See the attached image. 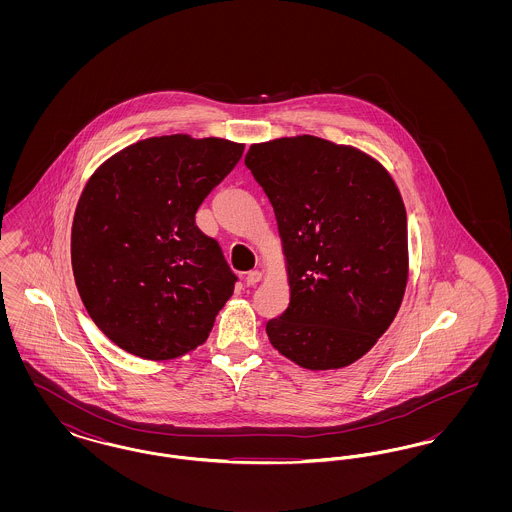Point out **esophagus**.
I'll return each mask as SVG.
<instances>
[{"label":"esophagus","instance_id":"esophagus-1","mask_svg":"<svg viewBox=\"0 0 512 512\" xmlns=\"http://www.w3.org/2000/svg\"><path fill=\"white\" fill-rule=\"evenodd\" d=\"M261 278H263V274H261L259 270H249V272L245 274V284H247V286H255V284L261 282Z\"/></svg>","mask_w":512,"mask_h":512}]
</instances>
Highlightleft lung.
<instances>
[{"label": "left lung", "instance_id": "obj_1", "mask_svg": "<svg viewBox=\"0 0 512 512\" xmlns=\"http://www.w3.org/2000/svg\"><path fill=\"white\" fill-rule=\"evenodd\" d=\"M245 167L274 209L290 280L268 340L309 370L355 363L390 328L409 276L407 213L390 172L307 134L253 144Z\"/></svg>", "mask_w": 512, "mask_h": 512}]
</instances>
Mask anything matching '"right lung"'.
<instances>
[{
	"instance_id": "obj_1",
	"label": "right lung",
	"mask_w": 512,
	"mask_h": 512,
	"mask_svg": "<svg viewBox=\"0 0 512 512\" xmlns=\"http://www.w3.org/2000/svg\"><path fill=\"white\" fill-rule=\"evenodd\" d=\"M242 153L244 144L220 138H147L88 180L74 211V282L124 351L167 361L209 338L238 276L195 213Z\"/></svg>"
}]
</instances>
